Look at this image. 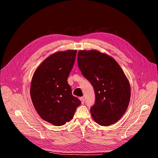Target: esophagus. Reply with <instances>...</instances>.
<instances>
[{
    "instance_id": "34e87169",
    "label": "esophagus",
    "mask_w": 158,
    "mask_h": 158,
    "mask_svg": "<svg viewBox=\"0 0 158 158\" xmlns=\"http://www.w3.org/2000/svg\"><path fill=\"white\" fill-rule=\"evenodd\" d=\"M79 99H80V100L81 101V103L84 104V102H85V99H84V98H83V97H80Z\"/></svg>"
}]
</instances>
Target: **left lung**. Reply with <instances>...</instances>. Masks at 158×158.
<instances>
[{"instance_id":"left-lung-1","label":"left lung","mask_w":158,"mask_h":158,"mask_svg":"<svg viewBox=\"0 0 158 158\" xmlns=\"http://www.w3.org/2000/svg\"><path fill=\"white\" fill-rule=\"evenodd\" d=\"M78 67L93 86L94 104L90 113L102 126L118 121L128 107L131 88L128 80L116 61L97 50H81L77 55Z\"/></svg>"}]
</instances>
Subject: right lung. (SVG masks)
<instances>
[{"instance_id": "1", "label": "right lung", "mask_w": 158, "mask_h": 158, "mask_svg": "<svg viewBox=\"0 0 158 158\" xmlns=\"http://www.w3.org/2000/svg\"><path fill=\"white\" fill-rule=\"evenodd\" d=\"M77 50L58 52L48 57L35 71L30 94L39 115L50 123L61 126L73 118L81 100L73 96L68 83Z\"/></svg>"}]
</instances>
